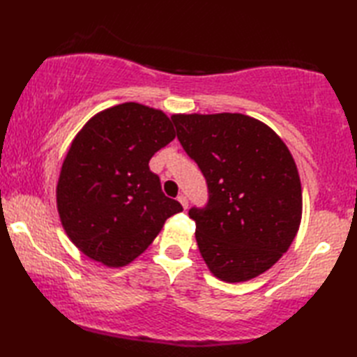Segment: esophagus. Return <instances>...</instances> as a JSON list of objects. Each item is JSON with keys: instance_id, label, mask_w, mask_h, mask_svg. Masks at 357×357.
<instances>
[{"instance_id": "esophagus-1", "label": "esophagus", "mask_w": 357, "mask_h": 357, "mask_svg": "<svg viewBox=\"0 0 357 357\" xmlns=\"http://www.w3.org/2000/svg\"><path fill=\"white\" fill-rule=\"evenodd\" d=\"M178 202L181 203V206H183L185 209L188 208V197H186L185 194H180V195H178Z\"/></svg>"}]
</instances>
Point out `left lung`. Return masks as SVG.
Returning <instances> with one entry per match:
<instances>
[{
    "label": "left lung",
    "mask_w": 357,
    "mask_h": 357,
    "mask_svg": "<svg viewBox=\"0 0 357 357\" xmlns=\"http://www.w3.org/2000/svg\"><path fill=\"white\" fill-rule=\"evenodd\" d=\"M171 120L206 178L208 203L189 209L203 260L225 282L257 278L299 229L302 188L293 155L271 128L248 115L177 114Z\"/></svg>",
    "instance_id": "1"
}]
</instances>
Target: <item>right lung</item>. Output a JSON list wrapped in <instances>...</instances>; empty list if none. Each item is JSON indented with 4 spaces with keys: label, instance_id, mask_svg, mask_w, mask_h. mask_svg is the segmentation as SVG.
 <instances>
[{
    "label": "right lung",
    "instance_id": "obj_1",
    "mask_svg": "<svg viewBox=\"0 0 357 357\" xmlns=\"http://www.w3.org/2000/svg\"><path fill=\"white\" fill-rule=\"evenodd\" d=\"M176 138L165 112L123 103L97 114L72 142L56 185L69 238L92 260L119 268L148 248L183 211L166 197L149 160Z\"/></svg>",
    "mask_w": 357,
    "mask_h": 357
}]
</instances>
